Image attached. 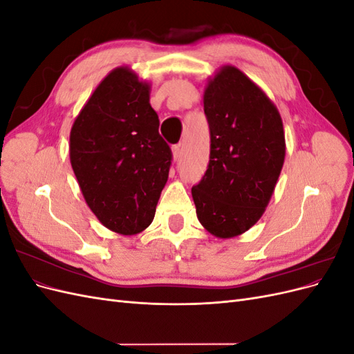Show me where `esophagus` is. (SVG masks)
Instances as JSON below:
<instances>
[{
  "label": "esophagus",
  "mask_w": 354,
  "mask_h": 354,
  "mask_svg": "<svg viewBox=\"0 0 354 354\" xmlns=\"http://www.w3.org/2000/svg\"><path fill=\"white\" fill-rule=\"evenodd\" d=\"M171 151H173V159L174 160L180 159V156H181V146L180 145H174L173 147H171Z\"/></svg>",
  "instance_id": "1"
}]
</instances>
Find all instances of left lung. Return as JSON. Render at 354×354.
Returning a JSON list of instances; mask_svg holds the SVG:
<instances>
[{"instance_id":"left-lung-1","label":"left lung","mask_w":354,"mask_h":354,"mask_svg":"<svg viewBox=\"0 0 354 354\" xmlns=\"http://www.w3.org/2000/svg\"><path fill=\"white\" fill-rule=\"evenodd\" d=\"M209 124V164L192 198L201 224L220 239L250 230L261 218L285 160L279 111L232 65L221 66L203 91Z\"/></svg>"}]
</instances>
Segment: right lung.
Segmentation results:
<instances>
[{"label":"right lung","mask_w":354,"mask_h":354,"mask_svg":"<svg viewBox=\"0 0 354 354\" xmlns=\"http://www.w3.org/2000/svg\"><path fill=\"white\" fill-rule=\"evenodd\" d=\"M149 100L151 84L115 68L71 128V165L85 202L104 227L125 236L151 226L171 165Z\"/></svg>","instance_id":"1"}]
</instances>
